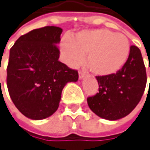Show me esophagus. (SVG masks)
I'll return each instance as SVG.
<instances>
[{
	"label": "esophagus",
	"mask_w": 150,
	"mask_h": 150,
	"mask_svg": "<svg viewBox=\"0 0 150 150\" xmlns=\"http://www.w3.org/2000/svg\"><path fill=\"white\" fill-rule=\"evenodd\" d=\"M84 75H85V73L83 72V71H79V79H82L84 77Z\"/></svg>",
	"instance_id": "34e87169"
}]
</instances>
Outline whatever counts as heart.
<instances>
[{
	"instance_id": "heart-1",
	"label": "heart",
	"mask_w": 150,
	"mask_h": 150,
	"mask_svg": "<svg viewBox=\"0 0 150 150\" xmlns=\"http://www.w3.org/2000/svg\"><path fill=\"white\" fill-rule=\"evenodd\" d=\"M64 59L71 67L82 63L88 54L87 64L93 74L108 76L117 72L130 53V42L122 33H115L106 28L83 30L73 38L62 41Z\"/></svg>"
}]
</instances>
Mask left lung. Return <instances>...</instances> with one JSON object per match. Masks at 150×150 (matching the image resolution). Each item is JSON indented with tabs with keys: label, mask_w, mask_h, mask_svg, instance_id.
<instances>
[{
	"label": "left lung",
	"mask_w": 150,
	"mask_h": 150,
	"mask_svg": "<svg viewBox=\"0 0 150 150\" xmlns=\"http://www.w3.org/2000/svg\"><path fill=\"white\" fill-rule=\"evenodd\" d=\"M96 79L98 92L87 98L89 108L99 117L109 121L127 116L139 103L147 82L140 50L131 46L128 59L121 70Z\"/></svg>",
	"instance_id": "8db88e82"
}]
</instances>
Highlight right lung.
Segmentation results:
<instances>
[{
	"mask_svg": "<svg viewBox=\"0 0 150 150\" xmlns=\"http://www.w3.org/2000/svg\"><path fill=\"white\" fill-rule=\"evenodd\" d=\"M62 33L56 26L33 29L19 37L10 50L8 91L19 112L32 120L52 116L65 85L79 79L78 71L58 61Z\"/></svg>",
	"mask_w": 150,
	"mask_h": 150,
	"instance_id": "1",
	"label": "right lung"
}]
</instances>
